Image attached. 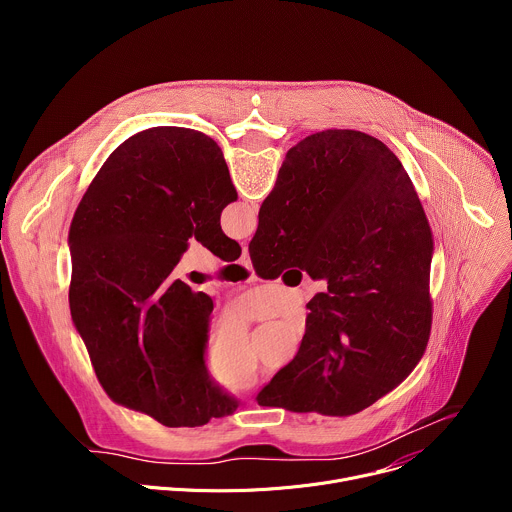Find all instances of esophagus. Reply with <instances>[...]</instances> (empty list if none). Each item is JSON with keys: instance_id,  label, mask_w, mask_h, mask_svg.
Instances as JSON below:
<instances>
[{"instance_id": "obj_1", "label": "esophagus", "mask_w": 512, "mask_h": 512, "mask_svg": "<svg viewBox=\"0 0 512 512\" xmlns=\"http://www.w3.org/2000/svg\"><path fill=\"white\" fill-rule=\"evenodd\" d=\"M237 263L243 265L245 269H251V257H249V249H247V247H243V253H241V257H239Z\"/></svg>"}]
</instances>
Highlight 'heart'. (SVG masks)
Instances as JSON below:
<instances>
[{
  "label": "heart",
  "mask_w": 512,
  "mask_h": 512,
  "mask_svg": "<svg viewBox=\"0 0 512 512\" xmlns=\"http://www.w3.org/2000/svg\"><path fill=\"white\" fill-rule=\"evenodd\" d=\"M249 377L251 375H231V377H221V379H216V381L221 383V385H225V387H229V389H239V387L247 385Z\"/></svg>",
  "instance_id": "1"
}]
</instances>
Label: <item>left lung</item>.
Instances as JSON below:
<instances>
[{
  "mask_svg": "<svg viewBox=\"0 0 512 512\" xmlns=\"http://www.w3.org/2000/svg\"><path fill=\"white\" fill-rule=\"evenodd\" d=\"M235 200L214 139L152 127L107 158L72 216V324L109 399L166 427H198L239 405L204 367L212 300L172 275L192 237L223 261L241 255L221 229Z\"/></svg>",
  "mask_w": 512,
  "mask_h": 512,
  "instance_id": "8db88e82",
  "label": "left lung"
}]
</instances>
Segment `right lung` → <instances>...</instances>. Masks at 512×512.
I'll return each instance as SVG.
<instances>
[{"mask_svg": "<svg viewBox=\"0 0 512 512\" xmlns=\"http://www.w3.org/2000/svg\"><path fill=\"white\" fill-rule=\"evenodd\" d=\"M259 277L302 267L328 289L257 395L263 407L354 415L399 387L429 340L433 235L411 178L377 137L326 129L291 148L249 243Z\"/></svg>", "mask_w": 512, "mask_h": 512, "instance_id": "add662e5", "label": "right lung"}]
</instances>
